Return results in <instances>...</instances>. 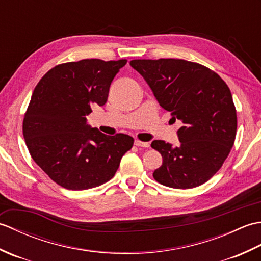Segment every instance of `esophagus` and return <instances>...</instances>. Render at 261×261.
Instances as JSON below:
<instances>
[{
    "label": "esophagus",
    "mask_w": 261,
    "mask_h": 261,
    "mask_svg": "<svg viewBox=\"0 0 261 261\" xmlns=\"http://www.w3.org/2000/svg\"><path fill=\"white\" fill-rule=\"evenodd\" d=\"M135 145H136L137 147H143V148H148V147H149V143H148V142L140 141V140H138V139L135 140Z\"/></svg>",
    "instance_id": "34e87169"
}]
</instances>
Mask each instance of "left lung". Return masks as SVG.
<instances>
[{
  "mask_svg": "<svg viewBox=\"0 0 261 261\" xmlns=\"http://www.w3.org/2000/svg\"><path fill=\"white\" fill-rule=\"evenodd\" d=\"M130 65L148 83L160 107L182 122L177 147L151 142L163 156L153 178L182 190L206 182L222 167L236 139L237 111L230 88L213 70L184 59H135Z\"/></svg>",
  "mask_w": 261,
  "mask_h": 261,
  "instance_id": "1",
  "label": "left lung"
}]
</instances>
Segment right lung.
Returning a JSON list of instances; mask_svg holds the SVG:
<instances>
[{
  "label": "right lung",
  "instance_id": "add662e5",
  "mask_svg": "<svg viewBox=\"0 0 261 261\" xmlns=\"http://www.w3.org/2000/svg\"><path fill=\"white\" fill-rule=\"evenodd\" d=\"M126 59H83L55 66L39 81L23 119L32 159L58 185L88 190L114 176L134 138L107 136L86 123L93 105L108 101L114 76Z\"/></svg>",
  "mask_w": 261,
  "mask_h": 261
}]
</instances>
